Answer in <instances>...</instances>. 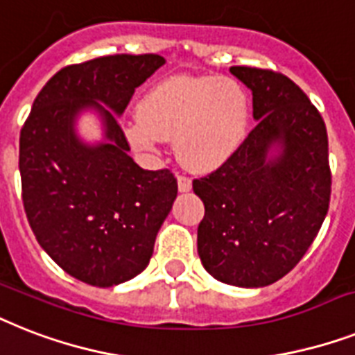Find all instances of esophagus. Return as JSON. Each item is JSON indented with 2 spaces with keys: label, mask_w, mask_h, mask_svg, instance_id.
I'll return each instance as SVG.
<instances>
[{
  "label": "esophagus",
  "mask_w": 355,
  "mask_h": 355,
  "mask_svg": "<svg viewBox=\"0 0 355 355\" xmlns=\"http://www.w3.org/2000/svg\"><path fill=\"white\" fill-rule=\"evenodd\" d=\"M191 189V178L186 177V175H178V191H189Z\"/></svg>",
  "instance_id": "obj_1"
}]
</instances>
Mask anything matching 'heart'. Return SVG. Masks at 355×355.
I'll return each instance as SVG.
<instances>
[{"instance_id": "b5f03b06", "label": "heart", "mask_w": 355, "mask_h": 355, "mask_svg": "<svg viewBox=\"0 0 355 355\" xmlns=\"http://www.w3.org/2000/svg\"><path fill=\"white\" fill-rule=\"evenodd\" d=\"M248 116L246 93L237 82L217 76H175L142 98L138 116L128 123V137L140 149L175 140L184 166L211 171L243 142Z\"/></svg>"}]
</instances>
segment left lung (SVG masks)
<instances>
[{
  "instance_id": "1",
  "label": "left lung",
  "mask_w": 355,
  "mask_h": 355,
  "mask_svg": "<svg viewBox=\"0 0 355 355\" xmlns=\"http://www.w3.org/2000/svg\"><path fill=\"white\" fill-rule=\"evenodd\" d=\"M230 71L252 91L257 125L220 168L193 180L206 207L197 248L217 281L261 288L292 272L327 217L328 135L321 112L288 76L241 65ZM275 143L282 153L268 159Z\"/></svg>"
}]
</instances>
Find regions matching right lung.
<instances>
[{"instance_id": "obj_1", "label": "right lung", "mask_w": 355, "mask_h": 355, "mask_svg": "<svg viewBox=\"0 0 355 355\" xmlns=\"http://www.w3.org/2000/svg\"><path fill=\"white\" fill-rule=\"evenodd\" d=\"M164 63L158 54H112L67 65L45 83L21 128L28 224L58 266L91 286H114L146 270L177 198L169 169H142L129 157L114 114ZM87 107L103 114L107 144L91 148L77 140L73 118Z\"/></svg>"}]
</instances>
